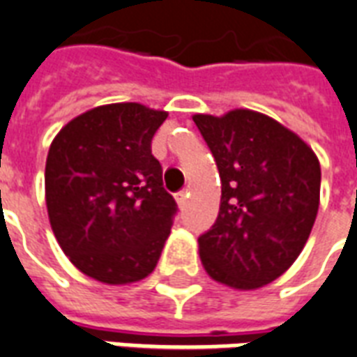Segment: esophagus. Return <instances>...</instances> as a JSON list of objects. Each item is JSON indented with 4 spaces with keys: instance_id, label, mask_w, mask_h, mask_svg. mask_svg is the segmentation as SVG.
<instances>
[{
    "instance_id": "1",
    "label": "esophagus",
    "mask_w": 357,
    "mask_h": 357,
    "mask_svg": "<svg viewBox=\"0 0 357 357\" xmlns=\"http://www.w3.org/2000/svg\"><path fill=\"white\" fill-rule=\"evenodd\" d=\"M187 197H189V192L187 190H181L176 195V202H178L179 208H185V204H187Z\"/></svg>"
}]
</instances>
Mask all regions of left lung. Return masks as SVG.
I'll list each match as a JSON object with an SVG mask.
<instances>
[{"instance_id": "left-lung-1", "label": "left lung", "mask_w": 357, "mask_h": 357, "mask_svg": "<svg viewBox=\"0 0 357 357\" xmlns=\"http://www.w3.org/2000/svg\"><path fill=\"white\" fill-rule=\"evenodd\" d=\"M221 176L217 221L198 238L213 281L236 290L273 282L303 251L320 204V162L296 132L266 114H195Z\"/></svg>"}]
</instances>
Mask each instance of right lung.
<instances>
[{
  "mask_svg": "<svg viewBox=\"0 0 357 357\" xmlns=\"http://www.w3.org/2000/svg\"><path fill=\"white\" fill-rule=\"evenodd\" d=\"M167 118L165 110L114 102L76 116L52 140L45 170L50 227L70 262L95 281H142L159 262L178 209L151 155Z\"/></svg>",
  "mask_w": 357,
  "mask_h": 357,
  "instance_id": "right-lung-1",
  "label": "right lung"
}]
</instances>
